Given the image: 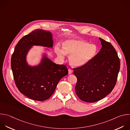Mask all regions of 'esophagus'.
Segmentation results:
<instances>
[{"mask_svg": "<svg viewBox=\"0 0 130 130\" xmlns=\"http://www.w3.org/2000/svg\"><path fill=\"white\" fill-rule=\"evenodd\" d=\"M72 72H73V70H72V69H68V74H71V73H72Z\"/></svg>", "mask_w": 130, "mask_h": 130, "instance_id": "1", "label": "esophagus"}]
</instances>
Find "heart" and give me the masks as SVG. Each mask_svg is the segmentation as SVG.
<instances>
[{
    "label": "heart",
    "instance_id": "1",
    "mask_svg": "<svg viewBox=\"0 0 130 130\" xmlns=\"http://www.w3.org/2000/svg\"><path fill=\"white\" fill-rule=\"evenodd\" d=\"M63 50L56 46L55 51L57 56L63 59L65 55H70L69 61L73 67H79L89 62L95 56L98 48L94 44L78 39H68L62 43Z\"/></svg>",
    "mask_w": 130,
    "mask_h": 130
}]
</instances>
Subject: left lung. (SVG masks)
<instances>
[{
	"instance_id": "obj_1",
	"label": "left lung",
	"mask_w": 130,
	"mask_h": 130,
	"mask_svg": "<svg viewBox=\"0 0 130 130\" xmlns=\"http://www.w3.org/2000/svg\"><path fill=\"white\" fill-rule=\"evenodd\" d=\"M102 48L87 64L73 69L77 78L75 93L82 101L94 103L111 93L120 69L117 54L110 43L99 38Z\"/></svg>"
}]
</instances>
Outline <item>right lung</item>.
I'll return each instance as SVG.
<instances>
[{"label":"right lung","instance_id":"add662e5","mask_svg":"<svg viewBox=\"0 0 130 130\" xmlns=\"http://www.w3.org/2000/svg\"><path fill=\"white\" fill-rule=\"evenodd\" d=\"M53 38L52 33L48 30L35 29L19 40L11 58V68L17 87L21 93L35 101L48 99L60 80L68 73L65 65L55 64L46 53L42 55L39 64L31 66L27 62V55L33 46L52 48Z\"/></svg>","mask_w":130,"mask_h":130}]
</instances>
